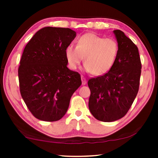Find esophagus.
Wrapping results in <instances>:
<instances>
[{
	"label": "esophagus",
	"instance_id": "34e87169",
	"mask_svg": "<svg viewBox=\"0 0 158 158\" xmlns=\"http://www.w3.org/2000/svg\"><path fill=\"white\" fill-rule=\"evenodd\" d=\"M81 81H82V84H83V85H85V84L87 83V81H86L85 77L83 76V75H81Z\"/></svg>",
	"mask_w": 158,
	"mask_h": 158
}]
</instances>
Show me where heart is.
I'll return each mask as SVG.
<instances>
[{
	"label": "heart",
	"instance_id": "heart-1",
	"mask_svg": "<svg viewBox=\"0 0 158 158\" xmlns=\"http://www.w3.org/2000/svg\"><path fill=\"white\" fill-rule=\"evenodd\" d=\"M118 53L117 41L104 38L94 33L82 35L76 41V47L68 45L64 55L68 67L75 70L84 60L85 69L94 75L105 74L115 63Z\"/></svg>",
	"mask_w": 158,
	"mask_h": 158
}]
</instances>
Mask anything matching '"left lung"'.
Returning <instances> with one entry per match:
<instances>
[{"label": "left lung", "mask_w": 158, "mask_h": 158, "mask_svg": "<svg viewBox=\"0 0 158 158\" xmlns=\"http://www.w3.org/2000/svg\"><path fill=\"white\" fill-rule=\"evenodd\" d=\"M118 53L111 70L92 77L88 107L92 115L101 122H114L126 115L137 96L142 64L138 48L121 30H114Z\"/></svg>", "instance_id": "1"}]
</instances>
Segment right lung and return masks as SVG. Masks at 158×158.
<instances>
[{
  "mask_svg": "<svg viewBox=\"0 0 158 158\" xmlns=\"http://www.w3.org/2000/svg\"><path fill=\"white\" fill-rule=\"evenodd\" d=\"M76 36L69 28L47 27L34 34L23 49L19 67L21 97L34 117L55 122L68 111L81 75L68 68L64 50Z\"/></svg>",
  "mask_w": 158,
  "mask_h": 158,
  "instance_id": "right-lung-1",
  "label": "right lung"
}]
</instances>
